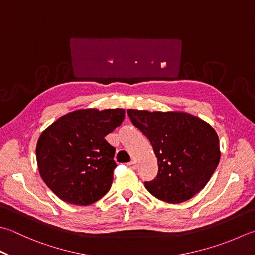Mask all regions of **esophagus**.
Returning a JSON list of instances; mask_svg holds the SVG:
<instances>
[{"label":"esophagus","instance_id":"esophagus-1","mask_svg":"<svg viewBox=\"0 0 255 255\" xmlns=\"http://www.w3.org/2000/svg\"><path fill=\"white\" fill-rule=\"evenodd\" d=\"M127 166H128L129 168L134 169V168H136V162H134V161H130V162H129V163L127 164Z\"/></svg>","mask_w":255,"mask_h":255}]
</instances>
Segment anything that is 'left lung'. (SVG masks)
Here are the masks:
<instances>
[{
    "label": "left lung",
    "mask_w": 255,
    "mask_h": 255,
    "mask_svg": "<svg viewBox=\"0 0 255 255\" xmlns=\"http://www.w3.org/2000/svg\"><path fill=\"white\" fill-rule=\"evenodd\" d=\"M127 114L150 141L158 160V173L144 187L169 203L191 199L206 187L220 160L217 132L190 114L128 109Z\"/></svg>",
    "instance_id": "1"
}]
</instances>
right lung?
<instances>
[{"instance_id": "1", "label": "right lung", "mask_w": 255, "mask_h": 255, "mask_svg": "<svg viewBox=\"0 0 255 255\" xmlns=\"http://www.w3.org/2000/svg\"><path fill=\"white\" fill-rule=\"evenodd\" d=\"M125 118L122 108L79 109L53 123L36 146V160L46 186L63 201L88 206L113 183L115 149L105 137Z\"/></svg>"}]
</instances>
